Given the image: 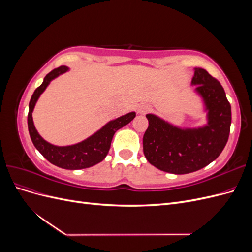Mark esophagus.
Wrapping results in <instances>:
<instances>
[{
    "instance_id": "34e87169",
    "label": "esophagus",
    "mask_w": 252,
    "mask_h": 252,
    "mask_svg": "<svg viewBox=\"0 0 252 252\" xmlns=\"http://www.w3.org/2000/svg\"><path fill=\"white\" fill-rule=\"evenodd\" d=\"M149 110H150V106L147 105V104H142V105H140L139 107H138V112L140 114L147 113Z\"/></svg>"
}]
</instances>
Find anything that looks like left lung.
<instances>
[{
    "instance_id": "obj_1",
    "label": "left lung",
    "mask_w": 252,
    "mask_h": 252,
    "mask_svg": "<svg viewBox=\"0 0 252 252\" xmlns=\"http://www.w3.org/2000/svg\"><path fill=\"white\" fill-rule=\"evenodd\" d=\"M191 85H196L207 111L205 126L180 128L146 114L149 125L143 136L144 155L162 171L185 174L200 170L220 155L229 138L231 106L220 83L203 68H194Z\"/></svg>"
}]
</instances>
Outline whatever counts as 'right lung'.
<instances>
[{"instance_id": "add662e5", "label": "right lung", "mask_w": 252, "mask_h": 252, "mask_svg": "<svg viewBox=\"0 0 252 252\" xmlns=\"http://www.w3.org/2000/svg\"><path fill=\"white\" fill-rule=\"evenodd\" d=\"M66 71H68V67L66 66H60L56 68V69L50 71L44 78L43 83L34 90L29 102V111L27 118L28 130L34 147L51 164L69 170L84 169L103 161L110 149L114 133L120 128L130 123L135 117V112H129L116 120L108 122L100 130L90 135L86 140L78 144L70 145V146H56V145L46 142L36 131L32 120V111L37 98L43 94V91L46 89L49 83L53 79L59 77L60 74Z\"/></svg>"}]
</instances>
